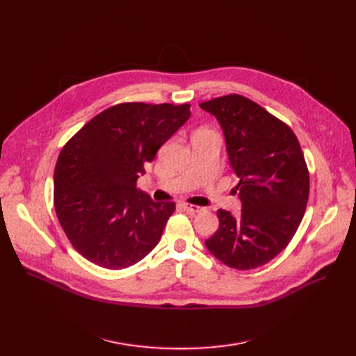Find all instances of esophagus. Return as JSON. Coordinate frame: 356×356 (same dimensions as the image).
<instances>
[{
  "instance_id": "34e87169",
  "label": "esophagus",
  "mask_w": 356,
  "mask_h": 356,
  "mask_svg": "<svg viewBox=\"0 0 356 356\" xmlns=\"http://www.w3.org/2000/svg\"><path fill=\"white\" fill-rule=\"evenodd\" d=\"M183 208H184V211H188L191 213H197L202 211L200 207H196V204H189V203H184Z\"/></svg>"
}]
</instances>
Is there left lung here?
Returning a JSON list of instances; mask_svg holds the SVG:
<instances>
[{
    "mask_svg": "<svg viewBox=\"0 0 356 356\" xmlns=\"http://www.w3.org/2000/svg\"><path fill=\"white\" fill-rule=\"evenodd\" d=\"M199 106L222 128L242 208L236 216L219 209V228L204 245L231 268L264 266L289 245L306 211L309 172L300 144L290 127L248 98L228 95Z\"/></svg>",
    "mask_w": 356,
    "mask_h": 356,
    "instance_id": "left-lung-1",
    "label": "left lung"
}]
</instances>
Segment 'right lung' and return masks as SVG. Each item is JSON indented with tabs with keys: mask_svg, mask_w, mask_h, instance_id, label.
<instances>
[{
	"mask_svg": "<svg viewBox=\"0 0 356 356\" xmlns=\"http://www.w3.org/2000/svg\"><path fill=\"white\" fill-rule=\"evenodd\" d=\"M189 117V104H120L63 147L54 168V209L73 248L90 263L122 270L159 244L175 203L153 202L137 189V179Z\"/></svg>",
	"mask_w": 356,
	"mask_h": 356,
	"instance_id": "add662e5",
	"label": "right lung"
}]
</instances>
